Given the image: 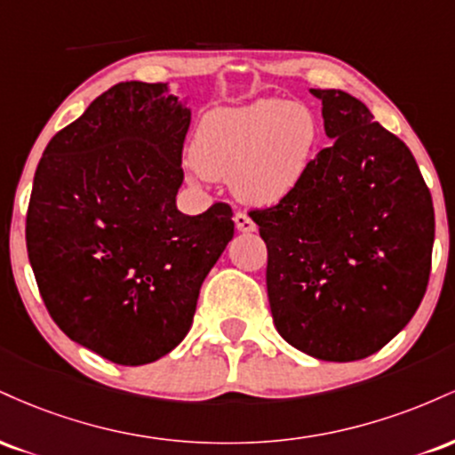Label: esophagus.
I'll return each instance as SVG.
<instances>
[{
  "label": "esophagus",
  "instance_id": "obj_1",
  "mask_svg": "<svg viewBox=\"0 0 455 455\" xmlns=\"http://www.w3.org/2000/svg\"><path fill=\"white\" fill-rule=\"evenodd\" d=\"M235 227H237L239 233H254L257 231V224H254L252 218L248 213H235Z\"/></svg>",
  "mask_w": 455,
  "mask_h": 455
}]
</instances>
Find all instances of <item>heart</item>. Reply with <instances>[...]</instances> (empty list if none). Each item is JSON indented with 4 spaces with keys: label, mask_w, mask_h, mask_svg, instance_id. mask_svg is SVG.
<instances>
[{
    "label": "heart",
    "mask_w": 455,
    "mask_h": 455,
    "mask_svg": "<svg viewBox=\"0 0 455 455\" xmlns=\"http://www.w3.org/2000/svg\"><path fill=\"white\" fill-rule=\"evenodd\" d=\"M316 124L304 104L257 100L207 113L192 140V175L231 180L233 195L275 205L306 173Z\"/></svg>",
    "instance_id": "1"
}]
</instances>
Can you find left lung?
Returning <instances> with one entry per match:
<instances>
[{
    "mask_svg": "<svg viewBox=\"0 0 455 455\" xmlns=\"http://www.w3.org/2000/svg\"><path fill=\"white\" fill-rule=\"evenodd\" d=\"M333 140L278 205L252 212L267 243L278 333L323 362H355L398 336L424 299L435 207L411 149L340 90H310Z\"/></svg>",
    "mask_w": 455,
    "mask_h": 455,
    "instance_id": "obj_1",
    "label": "left lung"
}]
</instances>
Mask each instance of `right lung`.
<instances>
[{
  "label": "right lung",
  "mask_w": 455,
  "mask_h": 455,
  "mask_svg": "<svg viewBox=\"0 0 455 455\" xmlns=\"http://www.w3.org/2000/svg\"><path fill=\"white\" fill-rule=\"evenodd\" d=\"M190 115L169 83H117L36 169L25 239L40 295L70 340L113 363H151L184 340L233 239L224 203L177 210Z\"/></svg>",
  "instance_id": "obj_1"
}]
</instances>
